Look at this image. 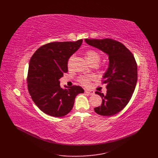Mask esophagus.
Segmentation results:
<instances>
[{"instance_id":"1","label":"esophagus","mask_w":158,"mask_h":158,"mask_svg":"<svg viewBox=\"0 0 158 158\" xmlns=\"http://www.w3.org/2000/svg\"><path fill=\"white\" fill-rule=\"evenodd\" d=\"M85 92L88 95H94V92L92 91V90H89V89H85Z\"/></svg>"}]
</instances>
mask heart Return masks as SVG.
Returning <instances> with one entry per match:
<instances>
[{
	"instance_id": "heart-1",
	"label": "heart",
	"mask_w": 158,
	"mask_h": 158,
	"mask_svg": "<svg viewBox=\"0 0 158 158\" xmlns=\"http://www.w3.org/2000/svg\"><path fill=\"white\" fill-rule=\"evenodd\" d=\"M85 56L88 62L92 65H97L100 62L101 59V55L100 53L97 52L96 50L93 49H89L85 52ZM73 57H71L69 60L68 66H70ZM94 79V77L92 75H87V76H81L78 78V81L81 85L84 86H88L89 82Z\"/></svg>"
}]
</instances>
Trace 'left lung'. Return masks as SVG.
Wrapping results in <instances>:
<instances>
[{
	"label": "left lung",
	"instance_id": "1",
	"mask_svg": "<svg viewBox=\"0 0 158 158\" xmlns=\"http://www.w3.org/2000/svg\"><path fill=\"white\" fill-rule=\"evenodd\" d=\"M85 41L109 55V68L102 80L106 94L96 92L102 97V102L94 110L100 115L113 116L127 105L135 89L138 79L135 58L125 45L115 40L85 39Z\"/></svg>",
	"mask_w": 158,
	"mask_h": 158
}]
</instances>
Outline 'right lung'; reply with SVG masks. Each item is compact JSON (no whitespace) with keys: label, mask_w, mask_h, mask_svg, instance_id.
<instances>
[{"label":"right lung","mask_w":158,"mask_h":158,"mask_svg":"<svg viewBox=\"0 0 158 158\" xmlns=\"http://www.w3.org/2000/svg\"><path fill=\"white\" fill-rule=\"evenodd\" d=\"M75 42H52L36 50L29 62L28 89L33 101L43 113L63 117L72 110L77 94L84 90L79 85L62 88L59 79L68 72V61L80 48Z\"/></svg>","instance_id":"add662e5"}]
</instances>
